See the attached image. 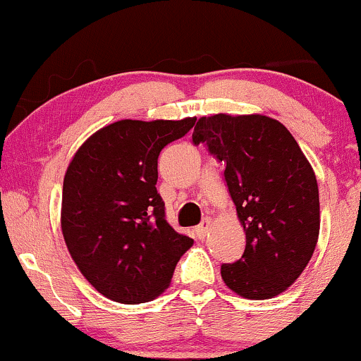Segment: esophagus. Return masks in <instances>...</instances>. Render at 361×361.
Segmentation results:
<instances>
[{"instance_id":"34e87169","label":"esophagus","mask_w":361,"mask_h":361,"mask_svg":"<svg viewBox=\"0 0 361 361\" xmlns=\"http://www.w3.org/2000/svg\"><path fill=\"white\" fill-rule=\"evenodd\" d=\"M210 227H212V219L207 217L205 221L200 224V226L195 227V233H197V238L198 239H205L207 234L210 233Z\"/></svg>"}]
</instances>
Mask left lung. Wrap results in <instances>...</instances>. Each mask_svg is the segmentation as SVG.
Wrapping results in <instances>:
<instances>
[{
  "mask_svg": "<svg viewBox=\"0 0 361 361\" xmlns=\"http://www.w3.org/2000/svg\"><path fill=\"white\" fill-rule=\"evenodd\" d=\"M193 142L224 161L227 186L246 233L241 259L222 264L224 283L264 300L293 283L316 250L321 209L314 169L279 120L261 114L200 117Z\"/></svg>",
  "mask_w": 361,
  "mask_h": 361,
  "instance_id": "8db88e82",
  "label": "left lung"
}]
</instances>
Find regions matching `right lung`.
I'll use <instances>...</instances> for the list:
<instances>
[{"label": "right lung", "instance_id": "1", "mask_svg": "<svg viewBox=\"0 0 361 361\" xmlns=\"http://www.w3.org/2000/svg\"><path fill=\"white\" fill-rule=\"evenodd\" d=\"M195 117L118 120L90 135L62 185L61 229L78 270L106 299L142 304L171 283L193 239L164 217L157 193L161 149L183 137Z\"/></svg>", "mask_w": 361, "mask_h": 361}]
</instances>
